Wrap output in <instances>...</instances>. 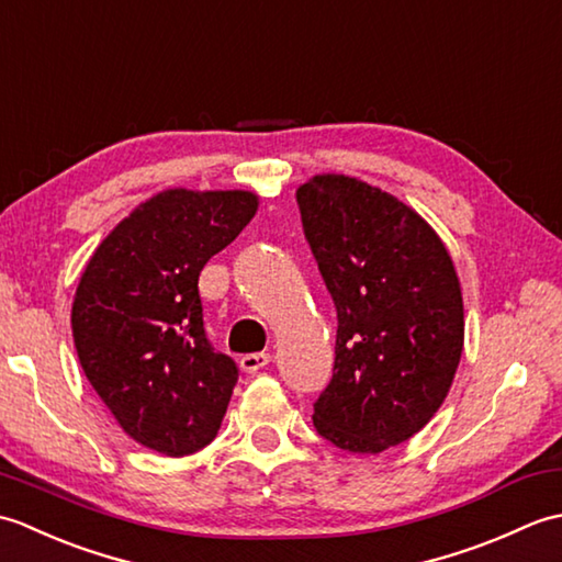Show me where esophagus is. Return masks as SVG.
Returning a JSON list of instances; mask_svg holds the SVG:
<instances>
[{"label":"esophagus","instance_id":"obj_1","mask_svg":"<svg viewBox=\"0 0 562 562\" xmlns=\"http://www.w3.org/2000/svg\"><path fill=\"white\" fill-rule=\"evenodd\" d=\"M270 364V355L268 352H254L241 357V369L246 374H258L260 369H266Z\"/></svg>","mask_w":562,"mask_h":562}]
</instances>
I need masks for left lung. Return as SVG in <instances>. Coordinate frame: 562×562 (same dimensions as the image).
I'll use <instances>...</instances> for the list:
<instances>
[{
	"mask_svg": "<svg viewBox=\"0 0 562 562\" xmlns=\"http://www.w3.org/2000/svg\"><path fill=\"white\" fill-rule=\"evenodd\" d=\"M306 241L338 312L321 437L381 453L432 420L463 352V296L439 234L398 198L342 173L296 188Z\"/></svg>",
	"mask_w": 562,
	"mask_h": 562,
	"instance_id": "1",
	"label": "left lung"
}]
</instances>
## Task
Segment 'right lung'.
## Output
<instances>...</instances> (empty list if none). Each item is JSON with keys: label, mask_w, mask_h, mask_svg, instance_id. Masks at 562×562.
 Here are the masks:
<instances>
[{"label": "right lung", "mask_w": 562, "mask_h": 562, "mask_svg": "<svg viewBox=\"0 0 562 562\" xmlns=\"http://www.w3.org/2000/svg\"><path fill=\"white\" fill-rule=\"evenodd\" d=\"M256 212L250 190H161L81 272L71 302L81 369L142 447L186 457L217 435L238 369L207 342L198 278Z\"/></svg>", "instance_id": "right-lung-1"}]
</instances>
